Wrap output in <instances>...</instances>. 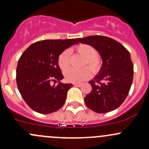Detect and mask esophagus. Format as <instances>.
<instances>
[{
	"label": "esophagus",
	"instance_id": "1",
	"mask_svg": "<svg viewBox=\"0 0 149 149\" xmlns=\"http://www.w3.org/2000/svg\"><path fill=\"white\" fill-rule=\"evenodd\" d=\"M73 85L75 86H77V87H80L81 86V84H74Z\"/></svg>",
	"mask_w": 149,
	"mask_h": 149
}]
</instances>
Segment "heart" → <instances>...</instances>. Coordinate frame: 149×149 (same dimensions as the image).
<instances>
[{"instance_id":"1","label":"heart","mask_w":149,"mask_h":149,"mask_svg":"<svg viewBox=\"0 0 149 149\" xmlns=\"http://www.w3.org/2000/svg\"><path fill=\"white\" fill-rule=\"evenodd\" d=\"M76 51L85 58L84 65H88L94 73H97L101 70L102 60L101 57L96 55L97 51L95 48L89 45L81 44L76 47ZM58 64L62 70H66L70 66V52L68 50H64L60 54L58 58ZM90 69L88 67H85L80 70L74 68L68 69L64 72L65 80L68 82L77 84L87 80L91 76V69Z\"/></svg>"}]
</instances>
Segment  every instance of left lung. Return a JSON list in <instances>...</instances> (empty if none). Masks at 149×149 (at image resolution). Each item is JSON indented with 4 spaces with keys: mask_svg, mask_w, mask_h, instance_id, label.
Returning a JSON list of instances; mask_svg holds the SVG:
<instances>
[{
    "mask_svg": "<svg viewBox=\"0 0 149 149\" xmlns=\"http://www.w3.org/2000/svg\"><path fill=\"white\" fill-rule=\"evenodd\" d=\"M82 44L95 48L102 58V66L92 89L84 98L86 105L97 113H106L119 107L128 95L133 79V65L130 52L123 45L104 36L77 38Z\"/></svg>",
    "mask_w": 149,
    "mask_h": 149,
    "instance_id": "obj_1",
    "label": "left lung"
}]
</instances>
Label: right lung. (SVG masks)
I'll return each mask as SVG.
<instances>
[{"instance_id":"obj_1","label":"right lung","mask_w":149,"mask_h":149,"mask_svg":"<svg viewBox=\"0 0 149 149\" xmlns=\"http://www.w3.org/2000/svg\"><path fill=\"white\" fill-rule=\"evenodd\" d=\"M79 43L77 39L45 40L31 45L18 61L16 84L22 98L31 109L41 114L58 111L65 103L71 84L64 79L58 64L60 54ZM58 81L57 86L51 81Z\"/></svg>"}]
</instances>
